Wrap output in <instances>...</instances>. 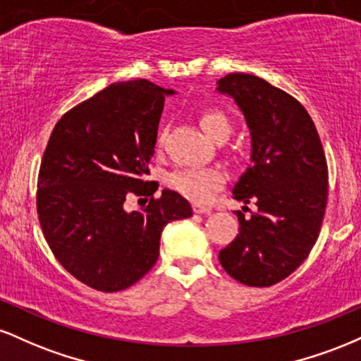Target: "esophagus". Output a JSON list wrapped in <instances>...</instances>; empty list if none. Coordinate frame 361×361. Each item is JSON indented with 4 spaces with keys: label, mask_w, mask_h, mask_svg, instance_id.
Here are the masks:
<instances>
[{
    "label": "esophagus",
    "mask_w": 361,
    "mask_h": 361,
    "mask_svg": "<svg viewBox=\"0 0 361 361\" xmlns=\"http://www.w3.org/2000/svg\"><path fill=\"white\" fill-rule=\"evenodd\" d=\"M193 212L195 214H210L212 212V209H209V207H202V205H193Z\"/></svg>",
    "instance_id": "34e87169"
}]
</instances>
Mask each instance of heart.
<instances>
[{
  "label": "heart",
  "instance_id": "obj_1",
  "mask_svg": "<svg viewBox=\"0 0 361 361\" xmlns=\"http://www.w3.org/2000/svg\"><path fill=\"white\" fill-rule=\"evenodd\" d=\"M200 123L205 134L217 144L226 142L233 134V126L221 110L210 109L204 111ZM222 183L224 175L214 168H180L166 176L168 188L195 204H209Z\"/></svg>",
  "mask_w": 361,
  "mask_h": 361
}]
</instances>
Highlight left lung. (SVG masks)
Listing matches in <instances>:
<instances>
[{
	"mask_svg": "<svg viewBox=\"0 0 361 361\" xmlns=\"http://www.w3.org/2000/svg\"><path fill=\"white\" fill-rule=\"evenodd\" d=\"M217 91L233 98L251 130L252 164L234 198L258 207L250 219L238 212L241 231L219 261L234 280L270 287L295 271L317 241L327 204L324 149L307 110L268 81L233 73Z\"/></svg>",
	"mask_w": 361,
	"mask_h": 361,
	"instance_id": "left-lung-1",
	"label": "left lung"
}]
</instances>
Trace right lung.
Masks as SVG:
<instances>
[{
    "label": "right lung",
    "mask_w": 361,
    "mask_h": 361,
    "mask_svg": "<svg viewBox=\"0 0 361 361\" xmlns=\"http://www.w3.org/2000/svg\"><path fill=\"white\" fill-rule=\"evenodd\" d=\"M147 80L114 82L61 117L45 147L37 212L57 261L100 292H118L142 279L159 256L164 226L192 217L173 190L152 198L146 181L154 156L164 97ZM151 194L140 211L123 209L128 194Z\"/></svg>",
    "instance_id": "add662e5"
}]
</instances>
